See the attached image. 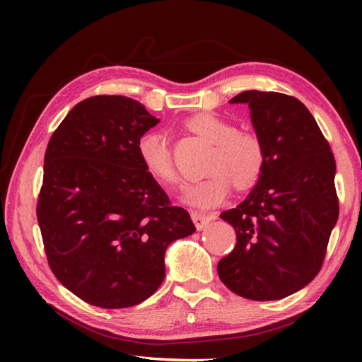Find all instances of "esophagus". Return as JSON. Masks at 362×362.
<instances>
[{
    "mask_svg": "<svg viewBox=\"0 0 362 362\" xmlns=\"http://www.w3.org/2000/svg\"><path fill=\"white\" fill-rule=\"evenodd\" d=\"M214 218H216L214 214H206L204 211H191V219H193L197 230H204Z\"/></svg>",
    "mask_w": 362,
    "mask_h": 362,
    "instance_id": "obj_1",
    "label": "esophagus"
}]
</instances>
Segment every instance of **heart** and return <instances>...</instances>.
Listing matches in <instances>:
<instances>
[{"mask_svg": "<svg viewBox=\"0 0 362 362\" xmlns=\"http://www.w3.org/2000/svg\"><path fill=\"white\" fill-rule=\"evenodd\" d=\"M187 126L214 146L206 165L210 174L189 183L183 191V202L194 209H213L230 196L233 183L240 189L255 185L266 165V149L259 136L236 130L232 122L216 113H199L187 121ZM136 153L153 180L161 185H175L179 177L163 132L143 134L136 141Z\"/></svg>", "mask_w": 362, "mask_h": 362, "instance_id": "heart-1", "label": "heart"}]
</instances>
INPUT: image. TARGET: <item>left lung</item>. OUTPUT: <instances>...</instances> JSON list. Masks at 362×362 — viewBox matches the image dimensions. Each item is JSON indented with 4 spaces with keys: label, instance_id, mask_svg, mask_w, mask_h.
<instances>
[{
    "label": "left lung",
    "instance_id": "8db88e82",
    "mask_svg": "<svg viewBox=\"0 0 362 362\" xmlns=\"http://www.w3.org/2000/svg\"><path fill=\"white\" fill-rule=\"evenodd\" d=\"M247 104L266 149L263 174L236 209L221 213L236 245L218 263L226 286L244 298L280 300L320 271L339 216L332 148L310 110L294 96L247 90Z\"/></svg>",
    "mask_w": 362,
    "mask_h": 362
}]
</instances>
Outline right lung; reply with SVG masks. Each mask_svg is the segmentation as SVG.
Returning <instances> with one entry per match:
<instances>
[{
	"label": "right lung",
	"mask_w": 362,
	"mask_h": 362,
	"mask_svg": "<svg viewBox=\"0 0 362 362\" xmlns=\"http://www.w3.org/2000/svg\"><path fill=\"white\" fill-rule=\"evenodd\" d=\"M158 121L132 98L93 96L73 107L46 148L37 204L46 257L66 289L99 308L151 297L168 245L196 232L138 158V138Z\"/></svg>",
	"instance_id": "obj_1"
}]
</instances>
